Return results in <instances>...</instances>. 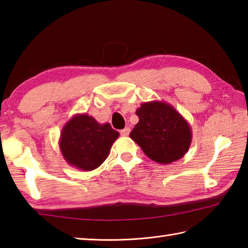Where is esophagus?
I'll use <instances>...</instances> for the list:
<instances>
[{"label":"esophagus","mask_w":248,"mask_h":248,"mask_svg":"<svg viewBox=\"0 0 248 248\" xmlns=\"http://www.w3.org/2000/svg\"><path fill=\"white\" fill-rule=\"evenodd\" d=\"M130 131H131L130 128H124V130L120 131V134L121 136H128L130 134Z\"/></svg>","instance_id":"esophagus-1"}]
</instances>
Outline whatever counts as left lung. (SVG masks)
<instances>
[{"label": "left lung", "mask_w": 248, "mask_h": 248, "mask_svg": "<svg viewBox=\"0 0 248 248\" xmlns=\"http://www.w3.org/2000/svg\"><path fill=\"white\" fill-rule=\"evenodd\" d=\"M135 113L140 120L130 138L149 159L160 164H170L188 151L192 143L191 127L172 105L163 101L144 102Z\"/></svg>", "instance_id": "left-lung-1"}]
</instances>
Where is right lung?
I'll return each instance as SVG.
<instances>
[{"instance_id":"add662e5","label":"right lung","mask_w":248,"mask_h":248,"mask_svg":"<svg viewBox=\"0 0 248 248\" xmlns=\"http://www.w3.org/2000/svg\"><path fill=\"white\" fill-rule=\"evenodd\" d=\"M118 136L108 123L99 124L93 116L77 114L62 129L60 149L69 165L93 170L107 160Z\"/></svg>"}]
</instances>
